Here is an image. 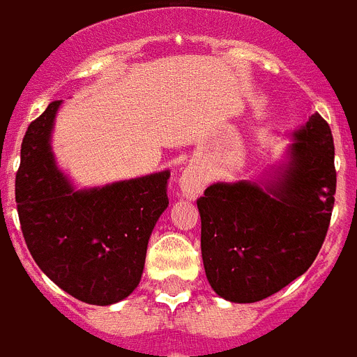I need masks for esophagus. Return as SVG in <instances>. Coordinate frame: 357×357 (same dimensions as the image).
Masks as SVG:
<instances>
[{
  "mask_svg": "<svg viewBox=\"0 0 357 357\" xmlns=\"http://www.w3.org/2000/svg\"><path fill=\"white\" fill-rule=\"evenodd\" d=\"M204 184H206V178H204L201 171L195 169V167H186L184 169L181 176L182 195L188 197V199H195L204 190Z\"/></svg>",
  "mask_w": 357,
  "mask_h": 357,
  "instance_id": "34e87169",
  "label": "esophagus"
}]
</instances>
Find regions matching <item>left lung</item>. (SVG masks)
I'll return each instance as SVG.
<instances>
[{"instance_id":"obj_1","label":"left lung","mask_w":357,"mask_h":357,"mask_svg":"<svg viewBox=\"0 0 357 357\" xmlns=\"http://www.w3.org/2000/svg\"><path fill=\"white\" fill-rule=\"evenodd\" d=\"M284 160L259 178L215 182L197 201L210 286L238 304L304 275L323 247L335 193L332 130L317 112L287 134Z\"/></svg>"}]
</instances>
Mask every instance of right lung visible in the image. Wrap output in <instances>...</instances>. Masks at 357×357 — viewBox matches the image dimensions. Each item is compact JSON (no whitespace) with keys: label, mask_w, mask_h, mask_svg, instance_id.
Here are the masks:
<instances>
[{"label":"right lung","mask_w":357,"mask_h":357,"mask_svg":"<svg viewBox=\"0 0 357 357\" xmlns=\"http://www.w3.org/2000/svg\"><path fill=\"white\" fill-rule=\"evenodd\" d=\"M61 105L51 102L22 142L16 173L20 225L47 278L86 304L110 306L142 280L151 234L169 204L171 173L75 188L51 147Z\"/></svg>","instance_id":"1"}]
</instances>
